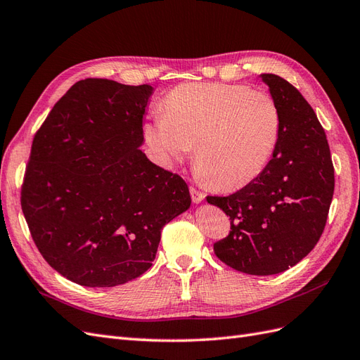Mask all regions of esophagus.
I'll list each match as a JSON object with an SVG mask.
<instances>
[{
  "mask_svg": "<svg viewBox=\"0 0 360 360\" xmlns=\"http://www.w3.org/2000/svg\"><path fill=\"white\" fill-rule=\"evenodd\" d=\"M191 197H192L193 202H201L205 198V193L198 189H195V188H191Z\"/></svg>",
  "mask_w": 360,
  "mask_h": 360,
  "instance_id": "34e87169",
  "label": "esophagus"
}]
</instances>
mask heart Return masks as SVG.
Wrapping results in <instances>:
<instances>
[{
  "mask_svg": "<svg viewBox=\"0 0 360 360\" xmlns=\"http://www.w3.org/2000/svg\"><path fill=\"white\" fill-rule=\"evenodd\" d=\"M144 126V138L165 167L191 155L202 180L217 189L245 186L264 171L279 144L282 117L264 90L242 84H181Z\"/></svg>",
  "mask_w": 360,
  "mask_h": 360,
  "instance_id": "heart-1",
  "label": "heart"
}]
</instances>
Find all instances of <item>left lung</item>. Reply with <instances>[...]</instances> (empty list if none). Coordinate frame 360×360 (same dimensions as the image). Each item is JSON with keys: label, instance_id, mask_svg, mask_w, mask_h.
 Here are the masks:
<instances>
[{"label": "left lung", "instance_id": "8db88e82", "mask_svg": "<svg viewBox=\"0 0 360 360\" xmlns=\"http://www.w3.org/2000/svg\"><path fill=\"white\" fill-rule=\"evenodd\" d=\"M278 102L279 144L264 171L228 197H207L230 216L231 231L213 245L222 263L267 276L296 266L317 245L335 189L330 148L311 105L296 86L263 73Z\"/></svg>", "mask_w": 360, "mask_h": 360}]
</instances>
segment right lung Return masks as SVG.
I'll list each match as a JSON object with an SVG mask.
<instances>
[{
	"label": "right lung",
	"instance_id": "1",
	"mask_svg": "<svg viewBox=\"0 0 360 360\" xmlns=\"http://www.w3.org/2000/svg\"><path fill=\"white\" fill-rule=\"evenodd\" d=\"M150 85L78 81L32 139L20 205L48 264L84 287H115L151 267L160 231L186 212L179 174L139 150Z\"/></svg>",
	"mask_w": 360,
	"mask_h": 360
}]
</instances>
